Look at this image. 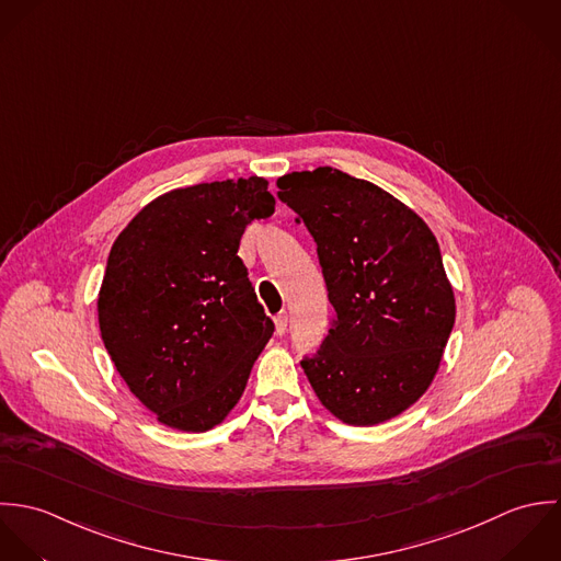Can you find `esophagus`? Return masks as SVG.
<instances>
[{"label": "esophagus", "instance_id": "esophagus-1", "mask_svg": "<svg viewBox=\"0 0 561 561\" xmlns=\"http://www.w3.org/2000/svg\"><path fill=\"white\" fill-rule=\"evenodd\" d=\"M286 330H288V314H286V312H279V314L275 317V332H277L279 336H284Z\"/></svg>", "mask_w": 561, "mask_h": 561}]
</instances>
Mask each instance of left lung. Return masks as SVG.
I'll return each mask as SVG.
<instances>
[{"label":"left lung","instance_id":"1","mask_svg":"<svg viewBox=\"0 0 561 561\" xmlns=\"http://www.w3.org/2000/svg\"><path fill=\"white\" fill-rule=\"evenodd\" d=\"M277 197L317 242L334 319L301 366L346 425L383 423L434 381L455 323L440 247L379 186L332 167L277 180Z\"/></svg>","mask_w":561,"mask_h":561}]
</instances>
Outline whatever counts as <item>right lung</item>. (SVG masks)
<instances>
[{
  "label": "right lung",
  "mask_w": 561,
  "mask_h": 561,
  "mask_svg": "<svg viewBox=\"0 0 561 561\" xmlns=\"http://www.w3.org/2000/svg\"><path fill=\"white\" fill-rule=\"evenodd\" d=\"M273 213L264 178L197 184L153 199L114 240L98 299L102 340L162 425L208 432L242 397L275 325L238 244Z\"/></svg>",
  "instance_id": "1"
}]
</instances>
